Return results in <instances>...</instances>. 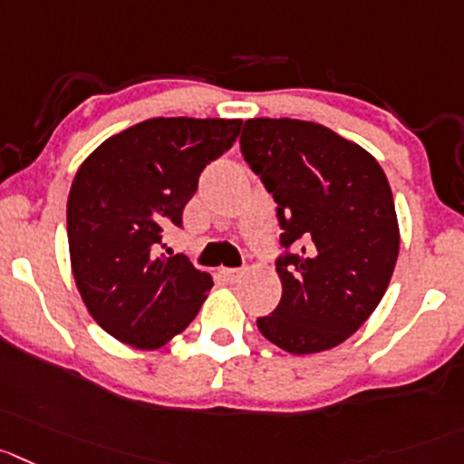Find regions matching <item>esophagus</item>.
<instances>
[{
	"mask_svg": "<svg viewBox=\"0 0 464 464\" xmlns=\"http://www.w3.org/2000/svg\"><path fill=\"white\" fill-rule=\"evenodd\" d=\"M223 276L227 277L229 282H237L241 276H244V268H223Z\"/></svg>",
	"mask_w": 464,
	"mask_h": 464,
	"instance_id": "34e87169",
	"label": "esophagus"
}]
</instances>
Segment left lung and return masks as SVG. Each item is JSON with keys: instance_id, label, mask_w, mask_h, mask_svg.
Listing matches in <instances>:
<instances>
[{"instance_id": "8db88e82", "label": "left lung", "mask_w": 464, "mask_h": 464, "mask_svg": "<svg viewBox=\"0 0 464 464\" xmlns=\"http://www.w3.org/2000/svg\"><path fill=\"white\" fill-rule=\"evenodd\" d=\"M241 152L277 202L282 298L257 319L294 355L346 342L382 301L396 257L399 218L385 170L362 145L295 118H250Z\"/></svg>"}]
</instances>
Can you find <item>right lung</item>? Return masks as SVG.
<instances>
[{"mask_svg":"<svg viewBox=\"0 0 464 464\" xmlns=\"http://www.w3.org/2000/svg\"><path fill=\"white\" fill-rule=\"evenodd\" d=\"M239 131V118H148L79 166L68 198L70 266L88 314L118 342L157 351L196 319L211 276L159 248L182 227L202 169Z\"/></svg>","mask_w":464,"mask_h":464,"instance_id":"right-lung-1","label":"right lung"}]
</instances>
